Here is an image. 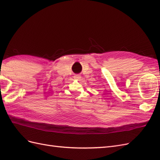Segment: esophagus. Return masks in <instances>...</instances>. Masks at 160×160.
Wrapping results in <instances>:
<instances>
[{
  "instance_id": "esophagus-1",
  "label": "esophagus",
  "mask_w": 160,
  "mask_h": 160,
  "mask_svg": "<svg viewBox=\"0 0 160 160\" xmlns=\"http://www.w3.org/2000/svg\"><path fill=\"white\" fill-rule=\"evenodd\" d=\"M74 77L75 79H81V76H80V75H75V76H74Z\"/></svg>"
}]
</instances>
